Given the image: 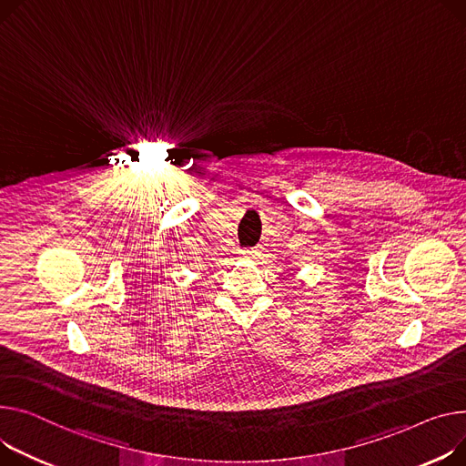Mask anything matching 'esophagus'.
Instances as JSON below:
<instances>
[{"mask_svg": "<svg viewBox=\"0 0 466 466\" xmlns=\"http://www.w3.org/2000/svg\"><path fill=\"white\" fill-rule=\"evenodd\" d=\"M241 255H243L245 258H255V257H257V251H255V249H245V251H241Z\"/></svg>", "mask_w": 466, "mask_h": 466, "instance_id": "obj_1", "label": "esophagus"}]
</instances>
